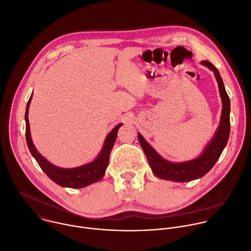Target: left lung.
<instances>
[{
	"label": "left lung",
	"instance_id": "8db88e82",
	"mask_svg": "<svg viewBox=\"0 0 251 251\" xmlns=\"http://www.w3.org/2000/svg\"><path fill=\"white\" fill-rule=\"evenodd\" d=\"M201 64L214 72V75L218 81L219 92L223 103L222 116L219 127L213 139L206 146L203 153L199 157L191 161L182 163H172L165 160L152 148V146L143 138V136L138 133L139 143L147 157L151 170L153 174L160 178L174 180L177 182H184L202 177L216 164L228 140L230 130L229 98L225 89L224 82L219 74V71L208 61H203Z\"/></svg>",
	"mask_w": 251,
	"mask_h": 251
}]
</instances>
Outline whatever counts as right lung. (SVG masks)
<instances>
[{"label": "right lung", "instance_id": "right-lung-1", "mask_svg": "<svg viewBox=\"0 0 251 251\" xmlns=\"http://www.w3.org/2000/svg\"><path fill=\"white\" fill-rule=\"evenodd\" d=\"M32 95L30 96L26 111H25V123H26V128H25V137H26V143L28 146V149L32 156L37 161L38 165L42 169V171L57 184L64 186V187H71V188H81L85 187L93 182L99 181L103 176L105 175V171L109 165V159H110V153L112 151V148L115 144V141L117 139V134L119 128L122 126L123 124H119L116 127L113 128V130L107 135L103 148L100 152V154L97 156V158L92 161L89 164L72 168V169H64L59 168L48 162L35 148L31 135H30V128H29V121H28V108L31 101Z\"/></svg>", "mask_w": 251, "mask_h": 251}]
</instances>
